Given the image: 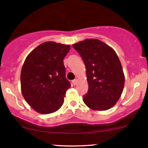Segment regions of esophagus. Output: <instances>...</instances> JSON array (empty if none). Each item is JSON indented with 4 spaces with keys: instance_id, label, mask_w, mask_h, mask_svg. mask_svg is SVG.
Listing matches in <instances>:
<instances>
[{
    "instance_id": "obj_1",
    "label": "esophagus",
    "mask_w": 148,
    "mask_h": 148,
    "mask_svg": "<svg viewBox=\"0 0 148 148\" xmlns=\"http://www.w3.org/2000/svg\"><path fill=\"white\" fill-rule=\"evenodd\" d=\"M77 82H78V80L77 79H74V80L72 81V84H73V85H76V84H77Z\"/></svg>"
}]
</instances>
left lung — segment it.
<instances>
[{
	"instance_id": "obj_1",
	"label": "left lung",
	"mask_w": 148,
	"mask_h": 148,
	"mask_svg": "<svg viewBox=\"0 0 148 148\" xmlns=\"http://www.w3.org/2000/svg\"><path fill=\"white\" fill-rule=\"evenodd\" d=\"M86 68L88 92L84 102L89 108L103 111L118 101L124 86V74L117 55L111 47L94 38L72 45Z\"/></svg>"
}]
</instances>
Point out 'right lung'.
Returning <instances> with one entry per match:
<instances>
[{"label": "right lung", "instance_id": "obj_1", "mask_svg": "<svg viewBox=\"0 0 148 148\" xmlns=\"http://www.w3.org/2000/svg\"><path fill=\"white\" fill-rule=\"evenodd\" d=\"M70 45L48 41L32 50L21 71V89L27 103L40 114L58 111L71 86L65 77L64 60Z\"/></svg>", "mask_w": 148, "mask_h": 148}]
</instances>
